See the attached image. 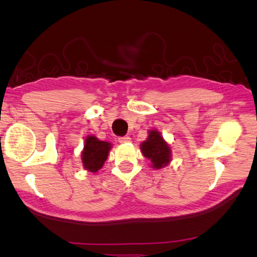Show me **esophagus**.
<instances>
[{"label": "esophagus", "mask_w": 257, "mask_h": 257, "mask_svg": "<svg viewBox=\"0 0 257 257\" xmlns=\"http://www.w3.org/2000/svg\"><path fill=\"white\" fill-rule=\"evenodd\" d=\"M118 141H119V143H128V142H131V138H130V137H121V138L118 139Z\"/></svg>", "instance_id": "obj_1"}]
</instances>
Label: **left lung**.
Instances as JSON below:
<instances>
[{"instance_id": "obj_1", "label": "left lung", "mask_w": 257, "mask_h": 257, "mask_svg": "<svg viewBox=\"0 0 257 257\" xmlns=\"http://www.w3.org/2000/svg\"><path fill=\"white\" fill-rule=\"evenodd\" d=\"M142 155L150 160L154 169H161L172 161V148L157 130L148 131V138L140 145Z\"/></svg>"}]
</instances>
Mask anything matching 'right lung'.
Masks as SVG:
<instances>
[{"mask_svg":"<svg viewBox=\"0 0 257 257\" xmlns=\"http://www.w3.org/2000/svg\"><path fill=\"white\" fill-rule=\"evenodd\" d=\"M112 145L110 142L101 141L94 136H87L84 139L83 150L81 152L83 168L88 172L96 174L102 168L108 158Z\"/></svg>","mask_w":257,"mask_h":257,"instance_id":"obj_1","label":"right lung"}]
</instances>
